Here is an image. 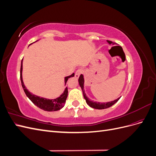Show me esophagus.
Returning <instances> with one entry per match:
<instances>
[{
    "label": "esophagus",
    "instance_id": "1",
    "mask_svg": "<svg viewBox=\"0 0 156 156\" xmlns=\"http://www.w3.org/2000/svg\"><path fill=\"white\" fill-rule=\"evenodd\" d=\"M83 73V71L81 69H79L76 71V72H75V77L76 78H78L79 77V75H81V73Z\"/></svg>",
    "mask_w": 156,
    "mask_h": 156
}]
</instances>
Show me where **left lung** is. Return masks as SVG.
I'll return each mask as SVG.
<instances>
[{"label": "left lung", "instance_id": "8db88e82", "mask_svg": "<svg viewBox=\"0 0 156 156\" xmlns=\"http://www.w3.org/2000/svg\"><path fill=\"white\" fill-rule=\"evenodd\" d=\"M107 42L109 44H114V43H112V42L111 41H108V40H107ZM84 78H83V75H80V77L79 78V85L80 87H81V89H82V91H83V96H84V98L86 100V102L87 104L90 106L91 107L94 108H96V109H104V108H108L111 107L112 105H113L115 104V103H116L119 100V99L120 98H119L118 99H116V100L112 101H109V102H106V103H100V102H97V101H92V100H90V99L87 96L85 92H84Z\"/></svg>", "mask_w": 156, "mask_h": 156}]
</instances>
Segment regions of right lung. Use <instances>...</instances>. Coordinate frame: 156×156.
<instances>
[{
	"instance_id": "add662e5",
	"label": "right lung",
	"mask_w": 156,
	"mask_h": 156,
	"mask_svg": "<svg viewBox=\"0 0 156 156\" xmlns=\"http://www.w3.org/2000/svg\"><path fill=\"white\" fill-rule=\"evenodd\" d=\"M22 70H23V60L21 61V70H20V73H21L20 77H21V85L23 90H24V92L26 94L27 96L30 99V100L34 103V105H36L37 107H38L39 108H41V109H43L45 111H56L61 109V108L64 106L66 100V98L68 97V93L67 87L65 88L64 92L61 94L58 98L53 99V100H49V99L41 98L40 96H36L34 94H32L26 88L24 83H23V81ZM74 75H75L74 73H73L72 75H70L69 76H67L64 78L65 85L68 79L73 77Z\"/></svg>"
}]
</instances>
